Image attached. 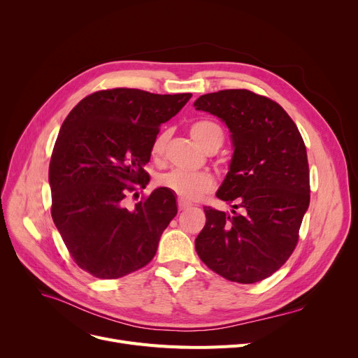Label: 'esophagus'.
I'll list each match as a JSON object with an SVG mask.
<instances>
[{
    "instance_id": "esophagus-1",
    "label": "esophagus",
    "mask_w": 358,
    "mask_h": 358,
    "mask_svg": "<svg viewBox=\"0 0 358 358\" xmlns=\"http://www.w3.org/2000/svg\"><path fill=\"white\" fill-rule=\"evenodd\" d=\"M189 208H190L189 203H184L182 200H178V210H185V209H189Z\"/></svg>"
}]
</instances>
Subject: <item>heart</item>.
Wrapping results in <instances>:
<instances>
[{
	"instance_id": "b5f03b06",
	"label": "heart",
	"mask_w": 358,
	"mask_h": 358,
	"mask_svg": "<svg viewBox=\"0 0 358 358\" xmlns=\"http://www.w3.org/2000/svg\"><path fill=\"white\" fill-rule=\"evenodd\" d=\"M190 135L193 139L206 150H216L223 143V131L222 129L210 122V120H201L194 123L190 127ZM166 145V134H161L155 138L150 152L152 157L158 158L164 154V149ZM158 184L165 187L171 193H174L182 201H197L201 200L204 196L213 192L215 189V180L210 174L206 173H184L174 169L159 177Z\"/></svg>"
}]
</instances>
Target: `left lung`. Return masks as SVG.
<instances>
[{"mask_svg": "<svg viewBox=\"0 0 358 358\" xmlns=\"http://www.w3.org/2000/svg\"><path fill=\"white\" fill-rule=\"evenodd\" d=\"M194 107L231 130L234 158L216 196L241 210L229 216L206 206L196 251L223 278L257 283L283 266L297 245L310 200L303 138L283 107L250 90L204 94Z\"/></svg>", "mask_w": 358, "mask_h": 358, "instance_id": "left-lung-1", "label": "left lung"}]
</instances>
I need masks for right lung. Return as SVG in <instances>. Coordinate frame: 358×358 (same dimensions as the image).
Listing matches in <instances>:
<instances>
[{"instance_id": "1", "label": "right lung", "mask_w": 358, "mask_h": 358, "mask_svg": "<svg viewBox=\"0 0 358 358\" xmlns=\"http://www.w3.org/2000/svg\"><path fill=\"white\" fill-rule=\"evenodd\" d=\"M190 99V92L100 90L65 119L49 164L50 213L72 259L91 275L120 278L155 257L177 215L174 194L159 187L131 210L124 199L145 189L143 165L159 126Z\"/></svg>"}]
</instances>
